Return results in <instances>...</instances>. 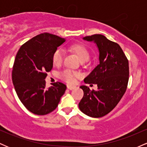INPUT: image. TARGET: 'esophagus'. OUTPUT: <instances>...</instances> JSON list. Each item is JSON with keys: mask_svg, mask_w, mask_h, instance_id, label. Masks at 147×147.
<instances>
[{"mask_svg": "<svg viewBox=\"0 0 147 147\" xmlns=\"http://www.w3.org/2000/svg\"><path fill=\"white\" fill-rule=\"evenodd\" d=\"M67 88H68V89H69V90H73V89H75L76 87L74 86L68 85V86H67Z\"/></svg>", "mask_w": 147, "mask_h": 147, "instance_id": "obj_1", "label": "esophagus"}]
</instances>
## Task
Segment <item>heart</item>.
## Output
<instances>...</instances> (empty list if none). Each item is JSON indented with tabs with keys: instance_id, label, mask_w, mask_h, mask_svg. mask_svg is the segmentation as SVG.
I'll return each instance as SVG.
<instances>
[{
	"instance_id": "1",
	"label": "heart",
	"mask_w": 147,
	"mask_h": 147,
	"mask_svg": "<svg viewBox=\"0 0 147 147\" xmlns=\"http://www.w3.org/2000/svg\"><path fill=\"white\" fill-rule=\"evenodd\" d=\"M71 50L75 52L79 57V59L82 61H87L90 57V52L85 45L82 44H76L70 47ZM65 52L63 48H57L54 52L52 55V62L55 65H59L63 61L64 58ZM59 77L64 82L68 84H74L75 82L76 79L80 77V74L77 72L72 71L70 69H65L63 71L60 72L59 74Z\"/></svg>"
}]
</instances>
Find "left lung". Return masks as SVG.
Segmentation results:
<instances>
[{"label": "left lung", "instance_id": "left-lung-1", "mask_svg": "<svg viewBox=\"0 0 147 147\" xmlns=\"http://www.w3.org/2000/svg\"><path fill=\"white\" fill-rule=\"evenodd\" d=\"M94 41L98 47L99 64L84 79L86 84H97V90L86 86L80 88L84 97L79 108L84 114L92 117H101L117 105L127 88L129 78V61L119 44L102 34L84 37Z\"/></svg>", "mask_w": 147, "mask_h": 147}]
</instances>
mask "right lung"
Wrapping results in <instances>:
<instances>
[{"mask_svg":"<svg viewBox=\"0 0 147 147\" xmlns=\"http://www.w3.org/2000/svg\"><path fill=\"white\" fill-rule=\"evenodd\" d=\"M65 38L42 33L25 42L16 54L12 82L22 104L32 113L44 115L57 109L66 86L57 82L45 87V77L53 66L52 55Z\"/></svg>","mask_w":147,"mask_h":147,"instance_id":"1","label":"right lung"}]
</instances>
